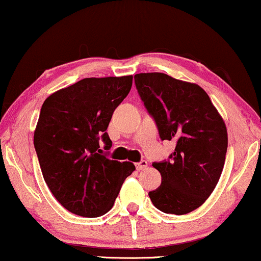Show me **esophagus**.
Instances as JSON below:
<instances>
[{
    "label": "esophagus",
    "mask_w": 261,
    "mask_h": 261,
    "mask_svg": "<svg viewBox=\"0 0 261 261\" xmlns=\"http://www.w3.org/2000/svg\"><path fill=\"white\" fill-rule=\"evenodd\" d=\"M136 168H137L138 171L145 170L147 168V162L146 161H141L139 163H137V164H136Z\"/></svg>",
    "instance_id": "34e87169"
}]
</instances>
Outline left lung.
Wrapping results in <instances>:
<instances>
[{
  "label": "left lung",
  "instance_id": "1",
  "mask_svg": "<svg viewBox=\"0 0 261 261\" xmlns=\"http://www.w3.org/2000/svg\"><path fill=\"white\" fill-rule=\"evenodd\" d=\"M136 89L154 119L162 141H174L168 159L152 163L162 184L149 192L164 213L186 215L205 203L224 168L227 131L199 85L162 72L135 75Z\"/></svg>",
  "mask_w": 261,
  "mask_h": 261
}]
</instances>
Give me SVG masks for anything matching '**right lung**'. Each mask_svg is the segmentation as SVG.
<instances>
[{"instance_id":"add662e5","label":"right lung","mask_w":261,"mask_h":261,"mask_svg":"<svg viewBox=\"0 0 261 261\" xmlns=\"http://www.w3.org/2000/svg\"><path fill=\"white\" fill-rule=\"evenodd\" d=\"M132 87V76L84 79L44 100L34 134L43 178L63 207L81 217L106 215L115 204L130 162L108 157L112 114Z\"/></svg>"}]
</instances>
